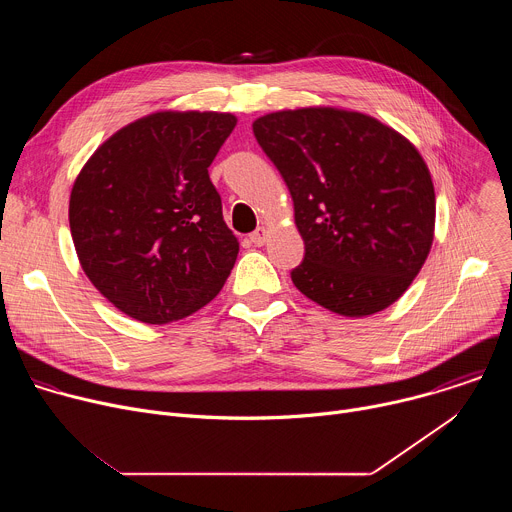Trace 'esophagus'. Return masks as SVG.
<instances>
[{
	"label": "esophagus",
	"instance_id": "esophagus-1",
	"mask_svg": "<svg viewBox=\"0 0 512 512\" xmlns=\"http://www.w3.org/2000/svg\"><path fill=\"white\" fill-rule=\"evenodd\" d=\"M249 239H251V243H253L255 247H261V245L267 241V229H265V227H259L255 233L249 235Z\"/></svg>",
	"mask_w": 512,
	"mask_h": 512
}]
</instances>
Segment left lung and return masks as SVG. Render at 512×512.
Returning <instances> with one entry per match:
<instances>
[{"label": "left lung", "mask_w": 512, "mask_h": 512, "mask_svg": "<svg viewBox=\"0 0 512 512\" xmlns=\"http://www.w3.org/2000/svg\"><path fill=\"white\" fill-rule=\"evenodd\" d=\"M253 133L294 198L306 245L294 285L348 318L397 302L433 241L435 194L419 152L381 121L332 107L269 113Z\"/></svg>", "instance_id": "obj_1"}]
</instances>
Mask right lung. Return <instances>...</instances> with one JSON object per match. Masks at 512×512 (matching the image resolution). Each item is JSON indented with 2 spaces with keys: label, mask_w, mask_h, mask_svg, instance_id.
Returning a JSON list of instances; mask_svg holds the SVG:
<instances>
[{
  "label": "right lung",
  "mask_w": 512,
  "mask_h": 512,
  "mask_svg": "<svg viewBox=\"0 0 512 512\" xmlns=\"http://www.w3.org/2000/svg\"><path fill=\"white\" fill-rule=\"evenodd\" d=\"M229 113H154L109 137L70 192L68 221L91 283L123 314L168 324L223 289L239 243L208 166Z\"/></svg>",
  "instance_id": "obj_1"
}]
</instances>
